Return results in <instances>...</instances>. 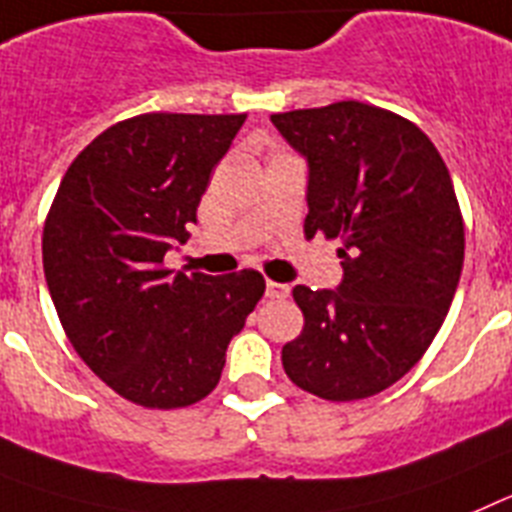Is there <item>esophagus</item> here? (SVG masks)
Listing matches in <instances>:
<instances>
[{
	"label": "esophagus",
	"instance_id": "esophagus-1",
	"mask_svg": "<svg viewBox=\"0 0 512 512\" xmlns=\"http://www.w3.org/2000/svg\"><path fill=\"white\" fill-rule=\"evenodd\" d=\"M265 293H268V299H286L288 293H291V288L283 286V283L268 281L265 283Z\"/></svg>",
	"mask_w": 512,
	"mask_h": 512
}]
</instances>
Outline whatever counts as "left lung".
<instances>
[{"mask_svg":"<svg viewBox=\"0 0 512 512\" xmlns=\"http://www.w3.org/2000/svg\"><path fill=\"white\" fill-rule=\"evenodd\" d=\"M309 162L304 234L340 239L337 291L293 288L304 330L283 345L299 389L355 402L420 361L451 309L464 265V219L433 141L368 102L275 113Z\"/></svg>","mask_w":512,"mask_h":512,"instance_id":"left-lung-1","label":"left lung"}]
</instances>
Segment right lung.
<instances>
[{
  "label": "right lung",
  "instance_id": "add662e5",
  "mask_svg": "<svg viewBox=\"0 0 512 512\" xmlns=\"http://www.w3.org/2000/svg\"><path fill=\"white\" fill-rule=\"evenodd\" d=\"M247 113H144L69 164L43 226V273L66 337L115 394L149 410L208 397L265 293L257 270L164 268L190 237L211 170Z\"/></svg>",
  "mask_w": 512,
  "mask_h": 512
}]
</instances>
